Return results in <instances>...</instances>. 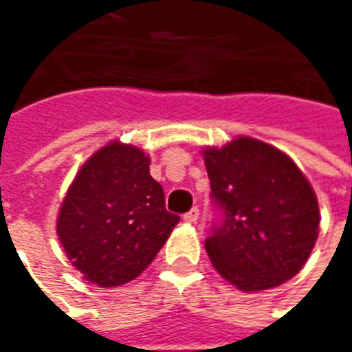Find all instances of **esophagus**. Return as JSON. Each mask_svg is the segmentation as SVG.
Returning <instances> with one entry per match:
<instances>
[{"label": "esophagus", "mask_w": 352, "mask_h": 352, "mask_svg": "<svg viewBox=\"0 0 352 352\" xmlns=\"http://www.w3.org/2000/svg\"><path fill=\"white\" fill-rule=\"evenodd\" d=\"M198 217H200V210L198 208H192V210L188 211V213H184V221L186 223H196L198 221Z\"/></svg>", "instance_id": "1"}]
</instances>
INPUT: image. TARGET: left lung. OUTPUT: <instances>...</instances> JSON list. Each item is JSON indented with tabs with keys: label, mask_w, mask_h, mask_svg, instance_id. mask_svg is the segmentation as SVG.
<instances>
[{
	"label": "left lung",
	"mask_w": 352,
	"mask_h": 352,
	"mask_svg": "<svg viewBox=\"0 0 352 352\" xmlns=\"http://www.w3.org/2000/svg\"><path fill=\"white\" fill-rule=\"evenodd\" d=\"M211 198L221 221L206 252L223 278L242 292L294 278L318 238V201L294 160L267 142L238 137L206 148Z\"/></svg>",
	"instance_id": "obj_1"
}]
</instances>
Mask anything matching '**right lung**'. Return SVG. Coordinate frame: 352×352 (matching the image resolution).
Returning <instances> with one entry per match:
<instances>
[{"label": "right lung", "mask_w": 352, "mask_h": 352, "mask_svg": "<svg viewBox=\"0 0 352 352\" xmlns=\"http://www.w3.org/2000/svg\"><path fill=\"white\" fill-rule=\"evenodd\" d=\"M148 168L141 148L110 142L83 164L66 192L56 234L74 267L97 286L137 278L179 223Z\"/></svg>", "instance_id": "1"}]
</instances>
